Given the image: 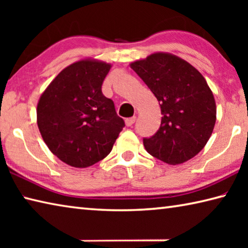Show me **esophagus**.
Returning <instances> with one entry per match:
<instances>
[{
	"label": "esophagus",
	"instance_id": "esophagus-1",
	"mask_svg": "<svg viewBox=\"0 0 248 248\" xmlns=\"http://www.w3.org/2000/svg\"><path fill=\"white\" fill-rule=\"evenodd\" d=\"M136 117H131V118H127L125 119V125H127V127H131V125L136 123Z\"/></svg>",
	"mask_w": 248,
	"mask_h": 248
}]
</instances>
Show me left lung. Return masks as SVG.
Masks as SVG:
<instances>
[{
  "label": "left lung",
  "mask_w": 248,
  "mask_h": 248,
  "mask_svg": "<svg viewBox=\"0 0 248 248\" xmlns=\"http://www.w3.org/2000/svg\"><path fill=\"white\" fill-rule=\"evenodd\" d=\"M157 98L162 120L157 132L143 138L145 150L167 164H182L207 144L216 124L215 97L198 70L169 53L131 63Z\"/></svg>",
  "instance_id": "1"
}]
</instances>
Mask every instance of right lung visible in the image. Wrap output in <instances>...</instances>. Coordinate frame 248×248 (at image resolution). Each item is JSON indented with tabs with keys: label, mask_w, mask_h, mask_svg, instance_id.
Listing matches in <instances>:
<instances>
[{
	"label": "right lung",
	"mask_w": 248,
	"mask_h": 248,
	"mask_svg": "<svg viewBox=\"0 0 248 248\" xmlns=\"http://www.w3.org/2000/svg\"><path fill=\"white\" fill-rule=\"evenodd\" d=\"M110 64L82 60L57 75L37 106V124L49 150L73 167H89L110 153L124 127L102 85Z\"/></svg>",
	"instance_id": "obj_1"
}]
</instances>
